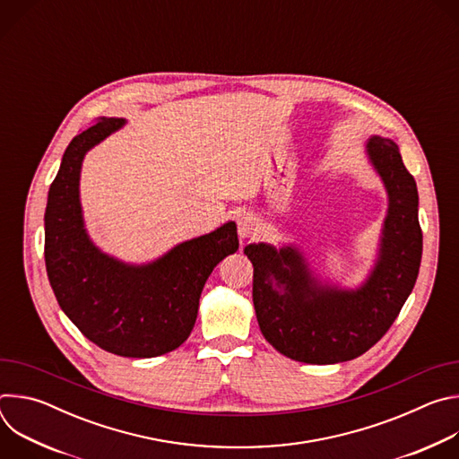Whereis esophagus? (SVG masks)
Here are the masks:
<instances>
[{
	"label": "esophagus",
	"instance_id": "obj_1",
	"mask_svg": "<svg viewBox=\"0 0 459 459\" xmlns=\"http://www.w3.org/2000/svg\"><path fill=\"white\" fill-rule=\"evenodd\" d=\"M259 230V225H257V220L252 218L250 214H243L239 220H238V232L241 238H254Z\"/></svg>",
	"mask_w": 459,
	"mask_h": 459
}]
</instances>
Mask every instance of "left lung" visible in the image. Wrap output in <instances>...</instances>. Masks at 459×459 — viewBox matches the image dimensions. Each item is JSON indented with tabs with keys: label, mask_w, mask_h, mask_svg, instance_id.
Returning <instances> with one entry per match:
<instances>
[{
	"label": "left lung",
	"mask_w": 459,
	"mask_h": 459,
	"mask_svg": "<svg viewBox=\"0 0 459 459\" xmlns=\"http://www.w3.org/2000/svg\"><path fill=\"white\" fill-rule=\"evenodd\" d=\"M368 156L388 190L381 255L370 280L356 292L312 285L301 255L285 247L248 245L252 301L259 329L283 356L331 365L354 359L374 347L398 317L418 280L423 234L418 220V188L394 142L374 136ZM276 279L284 287H272Z\"/></svg>",
	"instance_id": "obj_1"
}]
</instances>
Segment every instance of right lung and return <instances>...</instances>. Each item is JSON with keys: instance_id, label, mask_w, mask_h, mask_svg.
Listing matches in <instances>:
<instances>
[{"instance_id": "1", "label": "right lung", "mask_w": 459, "mask_h": 459, "mask_svg": "<svg viewBox=\"0 0 459 459\" xmlns=\"http://www.w3.org/2000/svg\"><path fill=\"white\" fill-rule=\"evenodd\" d=\"M123 123L101 117L65 151L45 211V265L61 310L87 340L116 356L154 358L190 336L205 281L239 241L230 221L147 267L123 265L89 241L78 192L82 161Z\"/></svg>"}]
</instances>
